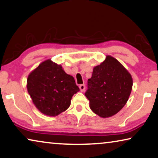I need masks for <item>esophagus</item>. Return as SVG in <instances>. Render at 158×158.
<instances>
[{"mask_svg":"<svg viewBox=\"0 0 158 158\" xmlns=\"http://www.w3.org/2000/svg\"><path fill=\"white\" fill-rule=\"evenodd\" d=\"M79 89H80V91H81V92H83L85 90V85L84 84H81V85H79Z\"/></svg>","mask_w":158,"mask_h":158,"instance_id":"34e87169","label":"esophagus"}]
</instances>
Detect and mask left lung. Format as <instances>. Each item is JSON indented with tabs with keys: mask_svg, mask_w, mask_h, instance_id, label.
<instances>
[{
	"mask_svg": "<svg viewBox=\"0 0 158 158\" xmlns=\"http://www.w3.org/2000/svg\"><path fill=\"white\" fill-rule=\"evenodd\" d=\"M133 79L116 59L106 56L93 69L85 96L91 110L102 118L114 116L126 105L131 93Z\"/></svg>",
	"mask_w": 158,
	"mask_h": 158,
	"instance_id": "1",
	"label": "left lung"
}]
</instances>
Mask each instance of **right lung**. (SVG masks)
Here are the masks:
<instances>
[{"label": "right lung", "mask_w": 158, "mask_h": 158, "mask_svg": "<svg viewBox=\"0 0 158 158\" xmlns=\"http://www.w3.org/2000/svg\"><path fill=\"white\" fill-rule=\"evenodd\" d=\"M27 89L37 109L49 116L65 111L79 91L74 77L51 60L42 62L28 75Z\"/></svg>", "instance_id": "add662e5"}]
</instances>
